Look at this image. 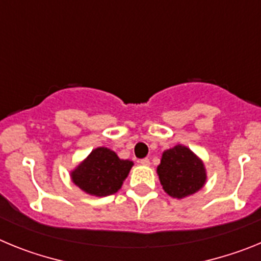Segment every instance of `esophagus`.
Wrapping results in <instances>:
<instances>
[{"mask_svg":"<svg viewBox=\"0 0 261 261\" xmlns=\"http://www.w3.org/2000/svg\"><path fill=\"white\" fill-rule=\"evenodd\" d=\"M140 163L144 166H149L150 165V161H149V158H142L141 161H140Z\"/></svg>","mask_w":261,"mask_h":261,"instance_id":"obj_1","label":"esophagus"}]
</instances>
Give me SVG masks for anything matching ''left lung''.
Returning a JSON list of instances; mask_svg holds the SVG:
<instances>
[{"label": "left lung", "instance_id": "8db88e82", "mask_svg": "<svg viewBox=\"0 0 261 261\" xmlns=\"http://www.w3.org/2000/svg\"><path fill=\"white\" fill-rule=\"evenodd\" d=\"M156 172L163 190L176 199L199 191L206 179L201 161L188 147L181 145L163 153Z\"/></svg>", "mask_w": 261, "mask_h": 261}]
</instances>
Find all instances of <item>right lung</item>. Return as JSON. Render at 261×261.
<instances>
[{"label":"right lung","instance_id":"add662e5","mask_svg":"<svg viewBox=\"0 0 261 261\" xmlns=\"http://www.w3.org/2000/svg\"><path fill=\"white\" fill-rule=\"evenodd\" d=\"M133 162L124 161L107 147H98L71 172V179L82 191L94 196H110L120 190Z\"/></svg>","mask_w":261,"mask_h":261}]
</instances>
